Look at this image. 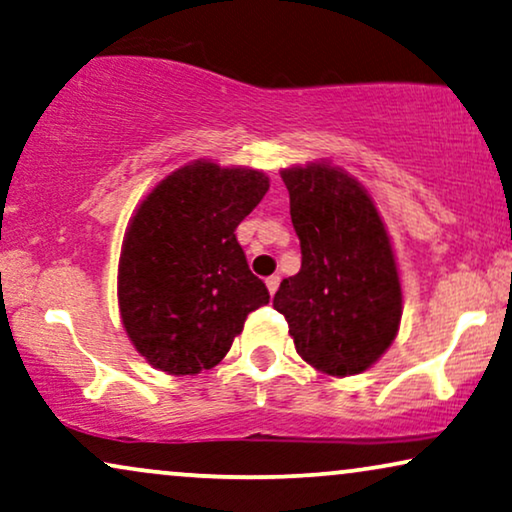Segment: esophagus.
I'll use <instances>...</instances> for the list:
<instances>
[{"mask_svg": "<svg viewBox=\"0 0 512 512\" xmlns=\"http://www.w3.org/2000/svg\"><path fill=\"white\" fill-rule=\"evenodd\" d=\"M278 283H281V278H278V276H269L267 278V290L271 292V295H274V292L278 290Z\"/></svg>", "mask_w": 512, "mask_h": 512, "instance_id": "1", "label": "esophagus"}]
</instances>
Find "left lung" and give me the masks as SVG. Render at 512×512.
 Returning a JSON list of instances; mask_svg holds the SVG:
<instances>
[{"mask_svg": "<svg viewBox=\"0 0 512 512\" xmlns=\"http://www.w3.org/2000/svg\"><path fill=\"white\" fill-rule=\"evenodd\" d=\"M290 192L302 269L285 278L274 309L295 349L330 377L372 367L398 335L403 290L391 238L372 196L327 161L281 170Z\"/></svg>", "mask_w": 512, "mask_h": 512, "instance_id": "8db88e82", "label": "left lung"}]
</instances>
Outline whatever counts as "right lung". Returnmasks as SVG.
Here are the masks:
<instances>
[{
	"mask_svg": "<svg viewBox=\"0 0 512 512\" xmlns=\"http://www.w3.org/2000/svg\"><path fill=\"white\" fill-rule=\"evenodd\" d=\"M267 192L262 170L201 159L163 177L135 210L119 257V311L156 370H210L248 313L269 304L234 234Z\"/></svg>",
	"mask_w": 512,
	"mask_h": 512,
	"instance_id": "1",
	"label": "right lung"
}]
</instances>
